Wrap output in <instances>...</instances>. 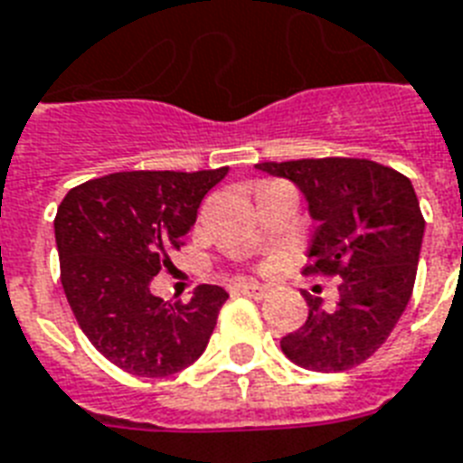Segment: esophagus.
<instances>
[{
	"mask_svg": "<svg viewBox=\"0 0 463 463\" xmlns=\"http://www.w3.org/2000/svg\"><path fill=\"white\" fill-rule=\"evenodd\" d=\"M232 293L252 298V300H264L269 293V288L267 286H257V283H235V286H232Z\"/></svg>",
	"mask_w": 463,
	"mask_h": 463,
	"instance_id": "1",
	"label": "esophagus"
}]
</instances>
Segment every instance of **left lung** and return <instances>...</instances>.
<instances>
[{
	"instance_id": "obj_1",
	"label": "left lung",
	"mask_w": 463,
	"mask_h": 463,
	"mask_svg": "<svg viewBox=\"0 0 463 463\" xmlns=\"http://www.w3.org/2000/svg\"><path fill=\"white\" fill-rule=\"evenodd\" d=\"M300 189L317 228L305 274H336L338 303L305 293L309 315L281 338L286 358L315 373L365 363L389 338L416 283L425 221L409 177L365 158L260 163Z\"/></svg>"
}]
</instances>
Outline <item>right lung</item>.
<instances>
[{
	"instance_id": "right-lung-1",
	"label": "right lung",
	"mask_w": 463,
	"mask_h": 463,
	"mask_svg": "<svg viewBox=\"0 0 463 463\" xmlns=\"http://www.w3.org/2000/svg\"><path fill=\"white\" fill-rule=\"evenodd\" d=\"M225 173L105 175L60 203L54 240L69 307L90 344L125 373L167 377L206 351L228 293L199 286L189 303H165L151 281L173 267L170 252L180 250L199 203Z\"/></svg>"
}]
</instances>
